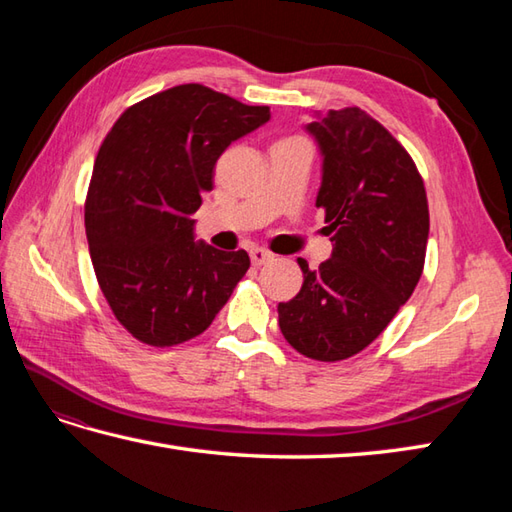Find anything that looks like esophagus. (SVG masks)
Listing matches in <instances>:
<instances>
[{
  "instance_id": "1",
  "label": "esophagus",
  "mask_w": 512,
  "mask_h": 512,
  "mask_svg": "<svg viewBox=\"0 0 512 512\" xmlns=\"http://www.w3.org/2000/svg\"><path fill=\"white\" fill-rule=\"evenodd\" d=\"M273 259V253H268L264 248H250V262L255 266H264Z\"/></svg>"
}]
</instances>
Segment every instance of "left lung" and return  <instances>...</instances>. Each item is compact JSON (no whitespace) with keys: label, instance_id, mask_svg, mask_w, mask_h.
Instances as JSON below:
<instances>
[{"label":"left lung","instance_id":"1","mask_svg":"<svg viewBox=\"0 0 512 512\" xmlns=\"http://www.w3.org/2000/svg\"><path fill=\"white\" fill-rule=\"evenodd\" d=\"M306 132L321 154L317 206L332 255L279 303L284 339L314 361H343L372 343L405 306L422 275L427 193L413 160L358 107L317 112Z\"/></svg>","mask_w":512,"mask_h":512}]
</instances>
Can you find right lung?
Wrapping results in <instances>:
<instances>
[{
	"instance_id": "obj_1",
	"label": "right lung",
	"mask_w": 512,
	"mask_h": 512,
	"mask_svg": "<svg viewBox=\"0 0 512 512\" xmlns=\"http://www.w3.org/2000/svg\"><path fill=\"white\" fill-rule=\"evenodd\" d=\"M268 121L266 105L187 83L129 107L107 134L85 233L103 295L138 341L169 347L202 334L246 275V250L195 239L193 213L217 158Z\"/></svg>"
}]
</instances>
